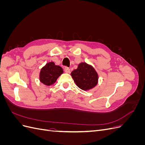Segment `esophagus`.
Segmentation results:
<instances>
[{
  "mask_svg": "<svg viewBox=\"0 0 145 145\" xmlns=\"http://www.w3.org/2000/svg\"><path fill=\"white\" fill-rule=\"evenodd\" d=\"M64 71L66 73H69L70 72V69L69 68H68V67H65L64 68Z\"/></svg>",
  "mask_w": 145,
  "mask_h": 145,
  "instance_id": "obj_1",
  "label": "esophagus"
}]
</instances>
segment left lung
<instances>
[{
	"label": "left lung",
	"mask_w": 145,
	"mask_h": 145,
	"mask_svg": "<svg viewBox=\"0 0 145 145\" xmlns=\"http://www.w3.org/2000/svg\"><path fill=\"white\" fill-rule=\"evenodd\" d=\"M71 75L76 85L82 90L88 91L94 88L97 85L99 75L93 66L81 62Z\"/></svg>",
	"instance_id": "obj_1"
}]
</instances>
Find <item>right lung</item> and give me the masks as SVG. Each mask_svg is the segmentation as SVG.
<instances>
[{"label":"right lung","instance_id":"right-lung-1","mask_svg":"<svg viewBox=\"0 0 145 145\" xmlns=\"http://www.w3.org/2000/svg\"><path fill=\"white\" fill-rule=\"evenodd\" d=\"M63 73V69L60 66L56 65L53 62H50L42 68L39 74V80L43 84L50 86L53 85Z\"/></svg>","mask_w":145,"mask_h":145}]
</instances>
